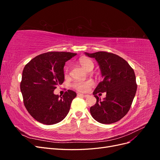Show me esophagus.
<instances>
[{
  "label": "esophagus",
  "mask_w": 160,
  "mask_h": 160,
  "mask_svg": "<svg viewBox=\"0 0 160 160\" xmlns=\"http://www.w3.org/2000/svg\"><path fill=\"white\" fill-rule=\"evenodd\" d=\"M77 96L84 97V98H86V97H88V95H84V94H82V93H77Z\"/></svg>",
  "instance_id": "obj_1"
}]
</instances>
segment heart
Here are the masks:
<instances>
[{
	"label": "heart",
	"mask_w": 160,
	"mask_h": 160,
	"mask_svg": "<svg viewBox=\"0 0 160 160\" xmlns=\"http://www.w3.org/2000/svg\"><path fill=\"white\" fill-rule=\"evenodd\" d=\"M80 65L83 67L86 70H89L91 68L93 69V62L88 57H81L79 59ZM69 72L68 68L66 70V72ZM93 85V81L91 79L88 80H77L74 81V83L72 84V88L75 90L80 91V92H85L88 91L89 88Z\"/></svg>",
	"instance_id": "b5f03b06"
}]
</instances>
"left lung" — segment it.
I'll return each instance as SVG.
<instances>
[{
    "label": "left lung",
    "instance_id": "left-lung-1",
    "mask_svg": "<svg viewBox=\"0 0 160 160\" xmlns=\"http://www.w3.org/2000/svg\"><path fill=\"white\" fill-rule=\"evenodd\" d=\"M85 55L98 62L103 77L93 93L97 101L90 108L92 117L103 124L117 122L128 113L136 93L134 71L126 61L112 52L99 51ZM103 92H106V98L101 101L96 94Z\"/></svg>",
    "mask_w": 160,
    "mask_h": 160
}]
</instances>
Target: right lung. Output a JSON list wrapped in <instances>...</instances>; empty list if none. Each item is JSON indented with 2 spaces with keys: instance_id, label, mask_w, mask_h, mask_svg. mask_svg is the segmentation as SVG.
Masks as SVG:
<instances>
[{
  "instance_id": "1",
  "label": "right lung",
  "mask_w": 160,
  "mask_h": 160,
  "mask_svg": "<svg viewBox=\"0 0 160 160\" xmlns=\"http://www.w3.org/2000/svg\"><path fill=\"white\" fill-rule=\"evenodd\" d=\"M76 55L70 52H47L33 58L24 67L20 85L23 103L37 122L55 124L68 114L76 93L68 90L59 97L54 94V90L63 83L65 62Z\"/></svg>"
}]
</instances>
